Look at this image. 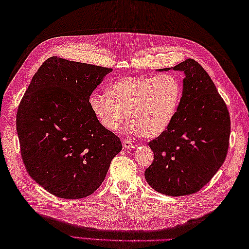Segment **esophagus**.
I'll use <instances>...</instances> for the list:
<instances>
[{"label":"esophagus","mask_w":249,"mask_h":249,"mask_svg":"<svg viewBox=\"0 0 249 249\" xmlns=\"http://www.w3.org/2000/svg\"><path fill=\"white\" fill-rule=\"evenodd\" d=\"M123 147H124V149H132V148H134L135 145L133 144L130 141H124V142H123Z\"/></svg>","instance_id":"1"}]
</instances>
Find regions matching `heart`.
I'll return each instance as SVG.
<instances>
[{
    "label": "heart",
    "mask_w": 249,
    "mask_h": 249,
    "mask_svg": "<svg viewBox=\"0 0 249 249\" xmlns=\"http://www.w3.org/2000/svg\"><path fill=\"white\" fill-rule=\"evenodd\" d=\"M181 95V83L173 74L130 77L112 84L107 96L93 94L89 107L99 124L108 132H118L128 113L126 132L153 138L171 124Z\"/></svg>",
    "instance_id": "obj_1"
}]
</instances>
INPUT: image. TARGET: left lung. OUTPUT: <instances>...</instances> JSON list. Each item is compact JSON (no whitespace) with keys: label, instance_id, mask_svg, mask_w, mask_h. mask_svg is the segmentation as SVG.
Here are the masks:
<instances>
[{"label":"left lung","instance_id":"8db88e82","mask_svg":"<svg viewBox=\"0 0 249 249\" xmlns=\"http://www.w3.org/2000/svg\"><path fill=\"white\" fill-rule=\"evenodd\" d=\"M183 71V95L169 128L149 142L154 160L144 172L157 192L180 196L199 191L226 159L230 117L225 102L201 64L187 59L162 71Z\"/></svg>","mask_w":249,"mask_h":249}]
</instances>
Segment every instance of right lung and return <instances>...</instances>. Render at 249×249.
Returning a JSON list of instances; mask_svg holds the SVG:
<instances>
[{
	"instance_id": "right-lung-1",
	"label": "right lung",
	"mask_w": 249,
	"mask_h": 249,
	"mask_svg": "<svg viewBox=\"0 0 249 249\" xmlns=\"http://www.w3.org/2000/svg\"><path fill=\"white\" fill-rule=\"evenodd\" d=\"M111 71L51 57L20 102L17 132L24 165L36 183L58 197L92 195L123 149L89 107V96Z\"/></svg>"
}]
</instances>
